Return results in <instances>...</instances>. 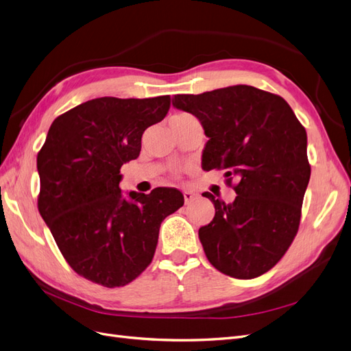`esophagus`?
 Wrapping results in <instances>:
<instances>
[{
    "mask_svg": "<svg viewBox=\"0 0 351 351\" xmlns=\"http://www.w3.org/2000/svg\"><path fill=\"white\" fill-rule=\"evenodd\" d=\"M197 197V193L193 192V191H189V189H186V191H184V199H185V204H189L193 198Z\"/></svg>",
    "mask_w": 351,
    "mask_h": 351,
    "instance_id": "esophagus-1",
    "label": "esophagus"
}]
</instances>
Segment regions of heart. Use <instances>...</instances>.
Here are the masks:
<instances>
[{
	"label": "heart",
	"mask_w": 351,
	"mask_h": 351,
	"mask_svg": "<svg viewBox=\"0 0 351 351\" xmlns=\"http://www.w3.org/2000/svg\"><path fill=\"white\" fill-rule=\"evenodd\" d=\"M180 115H185V114H180Z\"/></svg>",
	"instance_id": "obj_1"
}]
</instances>
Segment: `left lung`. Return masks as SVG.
<instances>
[{
	"instance_id": "obj_1",
	"label": "left lung",
	"mask_w": 351,
	"mask_h": 351,
	"mask_svg": "<svg viewBox=\"0 0 351 351\" xmlns=\"http://www.w3.org/2000/svg\"><path fill=\"white\" fill-rule=\"evenodd\" d=\"M172 106L195 115L208 137L204 171L226 169L237 180L230 204L202 193L215 206L198 231L210 263L236 279L266 274L300 227L311 176L305 128L282 97L249 85L175 95Z\"/></svg>"
}]
</instances>
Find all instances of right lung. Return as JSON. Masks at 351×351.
<instances>
[{"instance_id":"1","label":"right lung","mask_w":351,"mask_h":351,"mask_svg":"<svg viewBox=\"0 0 351 351\" xmlns=\"http://www.w3.org/2000/svg\"><path fill=\"white\" fill-rule=\"evenodd\" d=\"M171 97L86 101L51 123L37 154L38 211L77 275L124 287L154 256L163 219L184 205L182 192H123L120 169L137 159L145 130L165 119Z\"/></svg>"}]
</instances>
